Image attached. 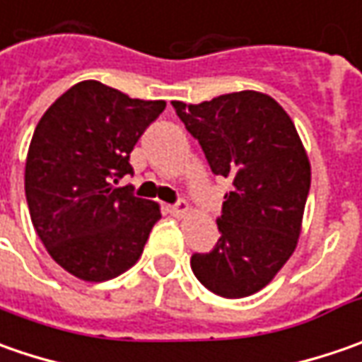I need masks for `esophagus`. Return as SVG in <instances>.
<instances>
[{
  "instance_id": "34e87169",
  "label": "esophagus",
  "mask_w": 362,
  "mask_h": 362,
  "mask_svg": "<svg viewBox=\"0 0 362 362\" xmlns=\"http://www.w3.org/2000/svg\"><path fill=\"white\" fill-rule=\"evenodd\" d=\"M169 214L175 217H185L189 214V205L185 202L175 203V205H169Z\"/></svg>"
}]
</instances>
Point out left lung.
Returning a JSON list of instances; mask_svg holds the SVG:
<instances>
[{"instance_id": "obj_1", "label": "left lung", "mask_w": 362, "mask_h": 362, "mask_svg": "<svg viewBox=\"0 0 362 362\" xmlns=\"http://www.w3.org/2000/svg\"><path fill=\"white\" fill-rule=\"evenodd\" d=\"M173 108L211 171L233 181L217 219L221 238L209 254L191 256V270L217 296H252L298 245L310 189L306 148L288 112L264 92H231L199 105L173 100Z\"/></svg>"}]
</instances>
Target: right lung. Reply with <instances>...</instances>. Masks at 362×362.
I'll return each instance as SVG.
<instances>
[{"instance_id":"right-lung-1","label":"right lung","mask_w":362,"mask_h":362,"mask_svg":"<svg viewBox=\"0 0 362 362\" xmlns=\"http://www.w3.org/2000/svg\"><path fill=\"white\" fill-rule=\"evenodd\" d=\"M165 106L84 80L35 127L23 175L30 217L54 262L84 282L132 268L160 219L159 203L115 183L132 173V148Z\"/></svg>"}]
</instances>
